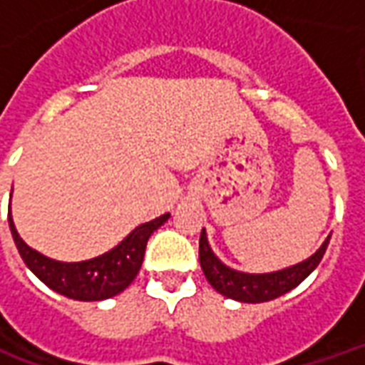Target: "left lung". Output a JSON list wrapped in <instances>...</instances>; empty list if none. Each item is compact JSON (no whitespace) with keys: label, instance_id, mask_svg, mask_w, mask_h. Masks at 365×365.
<instances>
[{"label":"left lung","instance_id":"obj_1","mask_svg":"<svg viewBox=\"0 0 365 365\" xmlns=\"http://www.w3.org/2000/svg\"><path fill=\"white\" fill-rule=\"evenodd\" d=\"M329 240L330 237L322 242L321 248L309 260L295 264L291 268L279 269L274 274H242V272L225 266L215 256L211 246L207 242L205 229H203L201 237H199V262H201V269L205 274L207 282L211 283L213 289L219 291L221 295L235 299V301H242V303H264V301L282 297L283 293L297 287L299 283L319 266V262L327 252Z\"/></svg>","mask_w":365,"mask_h":365}]
</instances>
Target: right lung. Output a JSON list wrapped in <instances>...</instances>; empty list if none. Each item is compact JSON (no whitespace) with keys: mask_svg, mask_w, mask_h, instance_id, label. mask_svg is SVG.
<instances>
[{"mask_svg":"<svg viewBox=\"0 0 365 365\" xmlns=\"http://www.w3.org/2000/svg\"><path fill=\"white\" fill-rule=\"evenodd\" d=\"M7 217H9V229H11L13 240L21 258L41 282L46 283L51 289L64 297L76 299V301H101V299L115 297L117 293L127 289L133 283L143 266L148 238L154 230L170 219V213L136 227L119 246H115L107 254H101L93 260L74 262V264L51 260L41 252L33 250L31 246L23 242L19 232L15 230L11 209Z\"/></svg>","mask_w":365,"mask_h":365,"instance_id":"right-lung-1","label":"right lung"}]
</instances>
